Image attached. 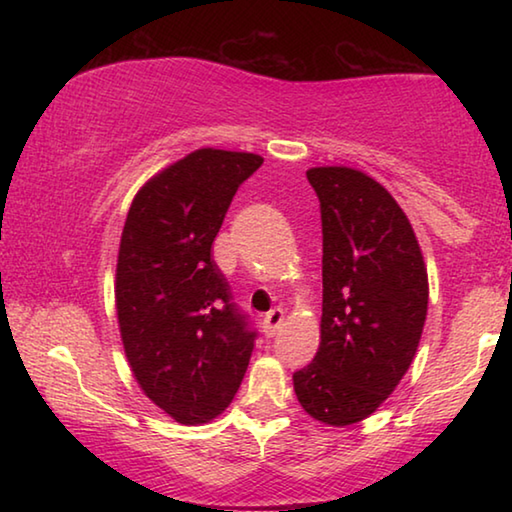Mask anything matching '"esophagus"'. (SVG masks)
Listing matches in <instances>:
<instances>
[{
	"mask_svg": "<svg viewBox=\"0 0 512 512\" xmlns=\"http://www.w3.org/2000/svg\"><path fill=\"white\" fill-rule=\"evenodd\" d=\"M282 320H284V311L282 309H271V311H268L266 318H264V323H262L264 334L266 336H273L277 329L282 327Z\"/></svg>",
	"mask_w": 512,
	"mask_h": 512,
	"instance_id": "esophagus-1",
	"label": "esophagus"
}]
</instances>
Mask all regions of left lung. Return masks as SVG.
<instances>
[{
    "label": "left lung",
    "instance_id": "left-lung-1",
    "mask_svg": "<svg viewBox=\"0 0 512 512\" xmlns=\"http://www.w3.org/2000/svg\"><path fill=\"white\" fill-rule=\"evenodd\" d=\"M307 180L323 221V316L314 361L293 391L329 427L366 420L418 352L429 277L418 237L388 189L352 167H314Z\"/></svg>",
    "mask_w": 512,
    "mask_h": 512
}]
</instances>
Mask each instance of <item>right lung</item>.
<instances>
[{"mask_svg": "<svg viewBox=\"0 0 512 512\" xmlns=\"http://www.w3.org/2000/svg\"><path fill=\"white\" fill-rule=\"evenodd\" d=\"M264 158L198 149L146 180L119 241L115 305L133 377L180 424L228 409L255 332L230 302L212 241L239 185Z\"/></svg>", "mask_w": 512, "mask_h": 512, "instance_id": "1", "label": "right lung"}]
</instances>
